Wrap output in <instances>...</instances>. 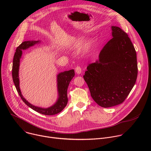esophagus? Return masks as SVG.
Listing matches in <instances>:
<instances>
[{
    "label": "esophagus",
    "instance_id": "obj_1",
    "mask_svg": "<svg viewBox=\"0 0 151 151\" xmlns=\"http://www.w3.org/2000/svg\"><path fill=\"white\" fill-rule=\"evenodd\" d=\"M75 72H76V73L77 74H78V75L81 74V72H82V69H81V68L80 66H76V67L75 68Z\"/></svg>",
    "mask_w": 151,
    "mask_h": 151
}]
</instances>
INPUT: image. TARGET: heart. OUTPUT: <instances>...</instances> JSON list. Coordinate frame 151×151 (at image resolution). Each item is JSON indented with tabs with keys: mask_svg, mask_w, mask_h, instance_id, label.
<instances>
[{
	"mask_svg": "<svg viewBox=\"0 0 151 151\" xmlns=\"http://www.w3.org/2000/svg\"><path fill=\"white\" fill-rule=\"evenodd\" d=\"M82 42V40L81 39H76V40H75V42H73V48H78L81 44ZM92 45H93V42L91 40H88L87 42H86L85 43V44L83 45L82 51L83 54H87L88 53L90 50L91 49L92 47Z\"/></svg>",
	"mask_w": 151,
	"mask_h": 151,
	"instance_id": "heart-1",
	"label": "heart"
}]
</instances>
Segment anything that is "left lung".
I'll list each match as a JSON object with an SVG mask.
<instances>
[{
  "label": "left lung",
  "instance_id": "left-lung-1",
  "mask_svg": "<svg viewBox=\"0 0 151 151\" xmlns=\"http://www.w3.org/2000/svg\"><path fill=\"white\" fill-rule=\"evenodd\" d=\"M111 29L112 38L83 76L91 96L103 107L116 106L125 100L138 72L136 52L130 39L118 27L112 26Z\"/></svg>",
  "mask_w": 151,
  "mask_h": 151
}]
</instances>
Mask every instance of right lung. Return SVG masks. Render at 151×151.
<instances>
[{
    "mask_svg": "<svg viewBox=\"0 0 151 151\" xmlns=\"http://www.w3.org/2000/svg\"><path fill=\"white\" fill-rule=\"evenodd\" d=\"M40 40H29L24 41L21 43L16 50L15 52L13 64L12 75V79L14 85L16 87L18 93L19 94L21 99L22 100L33 110L41 114L45 115H53L60 113L68 104V99L67 95V91L69 87V85L72 78L75 76V71L73 69L64 71L58 73L57 76V91H58V99L56 102L51 106L47 107V108H42L40 107H37L34 106L27 101L21 94L19 88V68L20 58L22 55V50H25L35 45L36 44L40 43Z\"/></svg>",
    "mask_w": 151,
    "mask_h": 151,
    "instance_id": "right-lung-1",
    "label": "right lung"
}]
</instances>
